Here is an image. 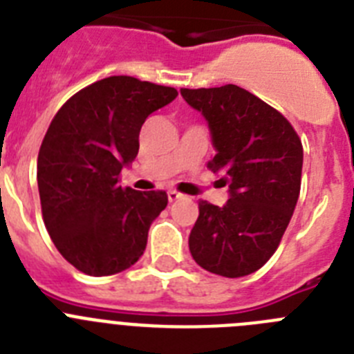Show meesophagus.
<instances>
[{
	"label": "esophagus",
	"instance_id": "obj_1",
	"mask_svg": "<svg viewBox=\"0 0 354 354\" xmlns=\"http://www.w3.org/2000/svg\"><path fill=\"white\" fill-rule=\"evenodd\" d=\"M179 198H183V195H180L179 192H175V189H170V192H168V200H170V202H175V200Z\"/></svg>",
	"mask_w": 354,
	"mask_h": 354
}]
</instances>
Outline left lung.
<instances>
[{"instance_id": "1", "label": "left lung", "mask_w": 354, "mask_h": 354, "mask_svg": "<svg viewBox=\"0 0 354 354\" xmlns=\"http://www.w3.org/2000/svg\"><path fill=\"white\" fill-rule=\"evenodd\" d=\"M180 95L207 120L216 149L209 168L230 193L223 207L200 200L189 252L211 273L246 277L270 261L289 225L301 187V140L280 111L237 84Z\"/></svg>"}]
</instances>
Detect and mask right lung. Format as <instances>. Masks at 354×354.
I'll use <instances>...</instances> for the list:
<instances>
[{"mask_svg":"<svg viewBox=\"0 0 354 354\" xmlns=\"http://www.w3.org/2000/svg\"><path fill=\"white\" fill-rule=\"evenodd\" d=\"M175 97L171 86L111 76L74 93L51 120L37 159L42 218L81 273H120L145 252L168 195L122 187L118 179L138 154L143 122Z\"/></svg>","mask_w":354,"mask_h":354,"instance_id":"obj_1","label":"right lung"}]
</instances>
